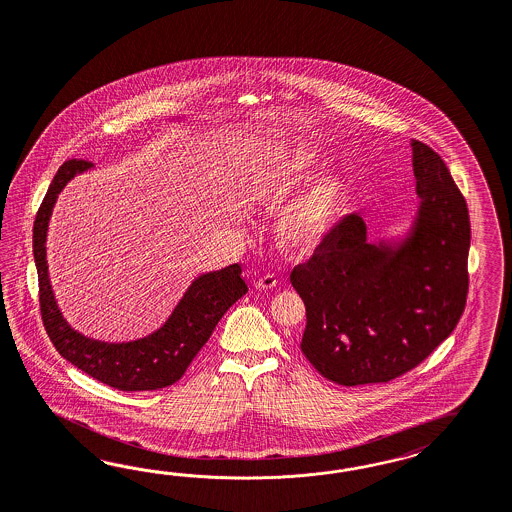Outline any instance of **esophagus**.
<instances>
[{
  "label": "esophagus",
  "instance_id": "1",
  "mask_svg": "<svg viewBox=\"0 0 512 512\" xmlns=\"http://www.w3.org/2000/svg\"><path fill=\"white\" fill-rule=\"evenodd\" d=\"M278 285V278L274 274H266L255 281V289H274Z\"/></svg>",
  "mask_w": 512,
  "mask_h": 512
}]
</instances>
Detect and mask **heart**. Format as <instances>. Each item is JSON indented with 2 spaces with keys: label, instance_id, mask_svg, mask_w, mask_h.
<instances>
[{
  "label": "heart",
  "instance_id": "obj_1",
  "mask_svg": "<svg viewBox=\"0 0 512 512\" xmlns=\"http://www.w3.org/2000/svg\"><path fill=\"white\" fill-rule=\"evenodd\" d=\"M315 167L308 146L270 140L255 148L242 169L240 187L251 201L278 208ZM347 186L340 174H326L281 206L278 233L295 248H313L332 231L345 201Z\"/></svg>",
  "mask_w": 512,
  "mask_h": 512
}]
</instances>
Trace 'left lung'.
I'll use <instances>...</instances> for the list:
<instances>
[{"label":"left lung","instance_id":"8db88e82","mask_svg":"<svg viewBox=\"0 0 512 512\" xmlns=\"http://www.w3.org/2000/svg\"><path fill=\"white\" fill-rule=\"evenodd\" d=\"M419 206L402 236L368 242L343 217L291 272L306 304L300 349L343 387L387 383L419 366L456 328L467 298V204L445 161L411 140Z\"/></svg>","mask_w":512,"mask_h":512}]
</instances>
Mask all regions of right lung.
I'll list each match as a JSON object with an SVG mask.
<instances>
[{"instance_id":"add662e5","label":"right lung","mask_w":512,"mask_h":512,"mask_svg":"<svg viewBox=\"0 0 512 512\" xmlns=\"http://www.w3.org/2000/svg\"><path fill=\"white\" fill-rule=\"evenodd\" d=\"M92 167L88 161H65L35 217L33 257L43 323L58 353L93 379L125 392L169 387L186 373L225 311L248 293V285L242 279L240 264L202 274L191 281L169 319L152 334L137 340H95L75 330L63 317L48 276V223L63 187Z\"/></svg>"}]
</instances>
